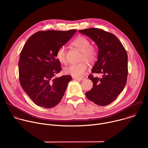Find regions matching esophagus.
<instances>
[{"mask_svg": "<svg viewBox=\"0 0 148 148\" xmlns=\"http://www.w3.org/2000/svg\"><path fill=\"white\" fill-rule=\"evenodd\" d=\"M74 79H76V80H81V81H82V80H84L86 79L85 77H80V78H76V77H74Z\"/></svg>", "mask_w": 148, "mask_h": 148, "instance_id": "esophagus-1", "label": "esophagus"}]
</instances>
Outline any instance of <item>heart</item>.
<instances>
[{
  "instance_id": "heart-1",
  "label": "heart",
  "mask_w": 148,
  "mask_h": 148,
  "mask_svg": "<svg viewBox=\"0 0 148 148\" xmlns=\"http://www.w3.org/2000/svg\"><path fill=\"white\" fill-rule=\"evenodd\" d=\"M71 45L82 52L81 60H86L92 64L98 57V50L94 46L91 45L90 41L84 36H79L71 42ZM56 58L62 64H66V50L64 46L58 48L56 53ZM88 69L86 62L82 61L78 64H71L64 69V72L74 77H79L84 75Z\"/></svg>"
}]
</instances>
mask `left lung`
<instances>
[{
    "mask_svg": "<svg viewBox=\"0 0 148 148\" xmlns=\"http://www.w3.org/2000/svg\"><path fill=\"white\" fill-rule=\"evenodd\" d=\"M91 38L98 48V60L91 71L101 74V78H88L93 82L87 98L100 106L109 105L123 90L128 76V55L119 39L113 34L97 28L78 31Z\"/></svg>",
    "mask_w": 148,
    "mask_h": 148,
    "instance_id": "8db88e82",
    "label": "left lung"
}]
</instances>
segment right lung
<instances>
[{
	"mask_svg": "<svg viewBox=\"0 0 148 148\" xmlns=\"http://www.w3.org/2000/svg\"><path fill=\"white\" fill-rule=\"evenodd\" d=\"M76 32L75 29L38 32L29 38L21 51L18 61L20 85L38 106L53 108L64 95L72 77L69 75L54 77L61 71L56 53Z\"/></svg>",
	"mask_w": 148,
	"mask_h": 148,
	"instance_id": "right-lung-1",
	"label": "right lung"
}]
</instances>
